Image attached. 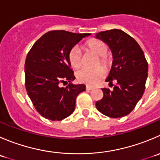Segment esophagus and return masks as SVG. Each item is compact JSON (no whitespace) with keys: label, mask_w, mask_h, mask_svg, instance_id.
<instances>
[{"label":"esophagus","mask_w":160,"mask_h":160,"mask_svg":"<svg viewBox=\"0 0 160 160\" xmlns=\"http://www.w3.org/2000/svg\"><path fill=\"white\" fill-rule=\"evenodd\" d=\"M86 89H87V91H91V90H93V89H94V88H91V87L87 86V87H86Z\"/></svg>","instance_id":"obj_1"}]
</instances>
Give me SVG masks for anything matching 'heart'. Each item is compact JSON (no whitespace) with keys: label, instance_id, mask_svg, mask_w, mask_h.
Returning a JSON list of instances; mask_svg holds the SVG:
<instances>
[{"label":"heart","instance_id":"1","mask_svg":"<svg viewBox=\"0 0 160 160\" xmlns=\"http://www.w3.org/2000/svg\"><path fill=\"white\" fill-rule=\"evenodd\" d=\"M83 48L87 52H92L98 56L95 66H103L105 69H108L111 67L112 58L107 55L108 46L99 40H91L85 43ZM68 59L70 66L74 69L80 67L82 65V52L80 48L75 46L72 48L68 54ZM101 66H97L94 69H87L83 68L76 72V77L77 81L81 83L94 86L97 84L104 77L105 70Z\"/></svg>","mask_w":160,"mask_h":160}]
</instances>
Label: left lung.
Returning a JSON list of instances; mask_svg holds the SVG:
<instances>
[{
    "label": "left lung",
    "mask_w": 160,
    "mask_h": 160,
    "mask_svg": "<svg viewBox=\"0 0 160 160\" xmlns=\"http://www.w3.org/2000/svg\"><path fill=\"white\" fill-rule=\"evenodd\" d=\"M95 38L107 44L112 53V64L105 81L117 84L112 91L102 88L103 98L96 102L99 112L108 117L129 114L142 97L148 77V62L133 37L117 29L98 32Z\"/></svg>",
    "instance_id": "left-lung-1"
}]
</instances>
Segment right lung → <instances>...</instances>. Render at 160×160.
<instances>
[{
	"label": "right lung",
	"mask_w": 160,
	"mask_h": 160,
	"mask_svg": "<svg viewBox=\"0 0 160 160\" xmlns=\"http://www.w3.org/2000/svg\"><path fill=\"white\" fill-rule=\"evenodd\" d=\"M91 33L65 30L49 31L36 41L25 62L26 88L34 107L43 117L59 121L75 109L76 98L86 90L84 84H73V72L69 52ZM69 82L66 88L60 82Z\"/></svg>",
	"instance_id": "obj_1"
}]
</instances>
